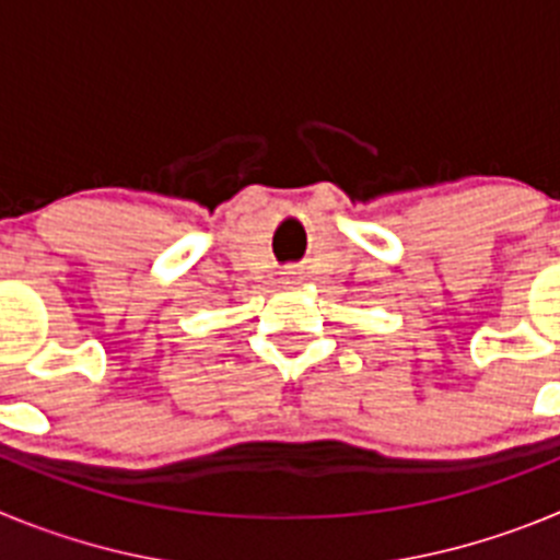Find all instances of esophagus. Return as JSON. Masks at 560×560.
Masks as SVG:
<instances>
[{
    "label": "esophagus",
    "mask_w": 560,
    "mask_h": 560,
    "mask_svg": "<svg viewBox=\"0 0 560 560\" xmlns=\"http://www.w3.org/2000/svg\"><path fill=\"white\" fill-rule=\"evenodd\" d=\"M283 275H285V280H289V283H300V271H296V269L283 271Z\"/></svg>",
    "instance_id": "34e87169"
}]
</instances>
